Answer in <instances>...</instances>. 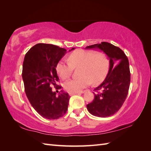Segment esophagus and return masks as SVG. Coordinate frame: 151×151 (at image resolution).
<instances>
[{
  "instance_id": "obj_1",
  "label": "esophagus",
  "mask_w": 151,
  "mask_h": 151,
  "mask_svg": "<svg viewBox=\"0 0 151 151\" xmlns=\"http://www.w3.org/2000/svg\"><path fill=\"white\" fill-rule=\"evenodd\" d=\"M78 93H81L80 92H74V93H69V95L70 96H72V95H76V94H78Z\"/></svg>"
}]
</instances>
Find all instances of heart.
<instances>
[{
  "mask_svg": "<svg viewBox=\"0 0 151 151\" xmlns=\"http://www.w3.org/2000/svg\"><path fill=\"white\" fill-rule=\"evenodd\" d=\"M68 62L60 61L56 66L57 73L63 80L72 75L73 68L80 67L78 78L65 82L64 88L70 93L79 92L93 84H97L107 75L110 62L106 54L102 52H94L92 50L78 49L70 53L67 57Z\"/></svg>",
  "mask_w": 151,
  "mask_h": 151,
  "instance_id": "heart-1",
  "label": "heart"
}]
</instances>
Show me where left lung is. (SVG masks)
Segmentation results:
<instances>
[{
	"instance_id": "left-lung-1",
	"label": "left lung",
	"mask_w": 151,
	"mask_h": 151,
	"mask_svg": "<svg viewBox=\"0 0 151 151\" xmlns=\"http://www.w3.org/2000/svg\"><path fill=\"white\" fill-rule=\"evenodd\" d=\"M86 49H100L110 60L106 77L95 89L97 93H94L95 98L87 105V109L95 116H111L121 108L129 93L130 83L129 60L120 48L108 42L92 45Z\"/></svg>"
}]
</instances>
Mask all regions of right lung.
I'll use <instances>...</instances> for the list:
<instances>
[{
    "label": "right lung",
    "mask_w": 151,
    "mask_h": 151,
    "mask_svg": "<svg viewBox=\"0 0 151 151\" xmlns=\"http://www.w3.org/2000/svg\"><path fill=\"white\" fill-rule=\"evenodd\" d=\"M66 51L54 45L38 43L24 56L22 77L25 93L35 110L47 119L62 117L68 108L69 94L61 91L56 96L51 88L52 85L57 88L59 78L56 68Z\"/></svg>",
    "instance_id": "obj_1"
}]
</instances>
